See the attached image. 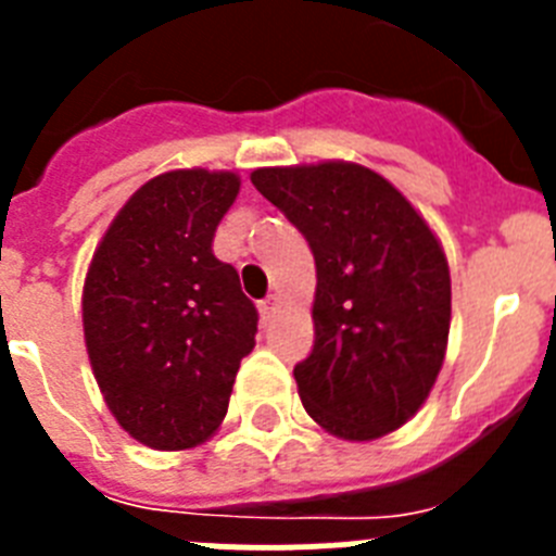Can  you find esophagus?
I'll return each instance as SVG.
<instances>
[{"mask_svg": "<svg viewBox=\"0 0 556 556\" xmlns=\"http://www.w3.org/2000/svg\"><path fill=\"white\" fill-rule=\"evenodd\" d=\"M278 308H281V301H278V294H269V298H264V301L258 303L262 320H273L275 314H278Z\"/></svg>", "mask_w": 556, "mask_h": 556, "instance_id": "esophagus-1", "label": "esophagus"}]
</instances>
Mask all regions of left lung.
I'll use <instances>...</instances> for the list:
<instances>
[{
    "mask_svg": "<svg viewBox=\"0 0 556 556\" xmlns=\"http://www.w3.org/2000/svg\"><path fill=\"white\" fill-rule=\"evenodd\" d=\"M250 180L306 236L317 264L314 348L294 365L306 412L356 443L401 429L448 345L451 275L437 236L367 166H267Z\"/></svg>",
    "mask_w": 556,
    "mask_h": 556,
    "instance_id": "left-lung-1",
    "label": "left lung"
}]
</instances>
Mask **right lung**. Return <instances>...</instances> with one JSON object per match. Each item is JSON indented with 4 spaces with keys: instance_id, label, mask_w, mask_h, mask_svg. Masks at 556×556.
I'll use <instances>...</instances> for the list:
<instances>
[{
    "instance_id": "add662e5",
    "label": "right lung",
    "mask_w": 556,
    "mask_h": 556,
    "mask_svg": "<svg viewBox=\"0 0 556 556\" xmlns=\"http://www.w3.org/2000/svg\"><path fill=\"white\" fill-rule=\"evenodd\" d=\"M236 194L233 172H164L122 205L88 267L91 370L122 429L155 451L219 429L255 345L258 312L211 250Z\"/></svg>"
}]
</instances>
